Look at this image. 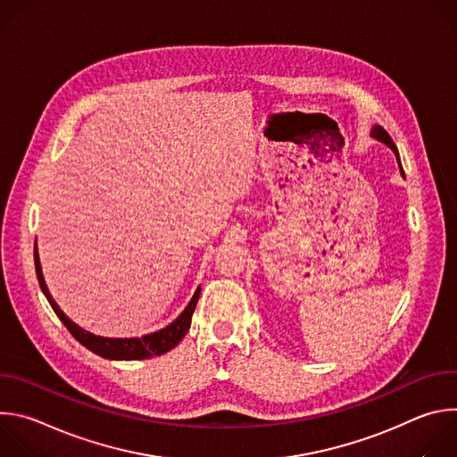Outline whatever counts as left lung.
Wrapping results in <instances>:
<instances>
[{"instance_id": "8db88e82", "label": "left lung", "mask_w": 457, "mask_h": 457, "mask_svg": "<svg viewBox=\"0 0 457 457\" xmlns=\"http://www.w3.org/2000/svg\"><path fill=\"white\" fill-rule=\"evenodd\" d=\"M370 136L374 137V139H378L379 143H383V145H386L390 150L395 152V155H396V159H398V162H400V154H398V148H396V145H395V141L390 139V136L385 132V129L379 126V124H376L372 129H370ZM400 171L403 173V168H402V162H400Z\"/></svg>"}]
</instances>
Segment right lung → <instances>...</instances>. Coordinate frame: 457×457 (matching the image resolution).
<instances>
[{
  "label": "right lung",
  "instance_id": "1",
  "mask_svg": "<svg viewBox=\"0 0 457 457\" xmlns=\"http://www.w3.org/2000/svg\"><path fill=\"white\" fill-rule=\"evenodd\" d=\"M34 262H36V275H37V282L39 287L43 291V295L46 296L48 303L52 305L54 312L57 314V318L64 323V328L71 331V335L81 344L85 345L88 351L108 358V360H146L152 356H161L168 351H171L182 338L184 335L189 331L191 325V316L195 311V305L199 302L201 296V287L195 291L193 298L189 300V303L186 305V309L180 312L179 318H175L168 328L155 331L152 335H145L141 338H104V337H96L85 329H81L78 323H74L69 316H64V312L59 309V305L54 302V298L48 293V287L45 284L43 273H41V264H39V254H37V247H34Z\"/></svg>",
  "mask_w": 457,
  "mask_h": 457
}]
</instances>
